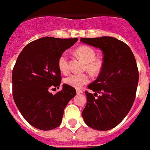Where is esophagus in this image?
Returning <instances> with one entry per match:
<instances>
[{
  "label": "esophagus",
  "mask_w": 150,
  "mask_h": 150,
  "mask_svg": "<svg viewBox=\"0 0 150 150\" xmlns=\"http://www.w3.org/2000/svg\"><path fill=\"white\" fill-rule=\"evenodd\" d=\"M76 94H81V93H83L82 90L81 89H76Z\"/></svg>",
  "instance_id": "esophagus-1"
}]
</instances>
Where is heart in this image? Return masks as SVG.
<instances>
[{"mask_svg": "<svg viewBox=\"0 0 150 150\" xmlns=\"http://www.w3.org/2000/svg\"><path fill=\"white\" fill-rule=\"evenodd\" d=\"M75 53L85 63V69L93 75L100 73L102 68V61L95 58L96 52L94 49L87 45H83L76 49ZM58 67L64 74L69 71V61L66 53L61 54L58 59ZM90 81V77L87 74H72L64 79L66 84L79 88Z\"/></svg>", "mask_w": 150, "mask_h": 150, "instance_id": "obj_1", "label": "heart"}]
</instances>
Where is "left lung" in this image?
<instances>
[{
  "instance_id": "1",
  "label": "left lung",
  "mask_w": 150,
  "mask_h": 150,
  "mask_svg": "<svg viewBox=\"0 0 150 150\" xmlns=\"http://www.w3.org/2000/svg\"><path fill=\"white\" fill-rule=\"evenodd\" d=\"M81 42L99 48L104 55L98 78L87 86L94 93L85 91L82 117L92 129L107 131L117 126L133 105L139 83L136 59L129 45L113 37L82 38Z\"/></svg>"
}]
</instances>
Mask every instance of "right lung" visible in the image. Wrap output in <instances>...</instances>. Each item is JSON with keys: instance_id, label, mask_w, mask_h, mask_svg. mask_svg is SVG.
Here are the masks:
<instances>
[{"instance_id": "1", "label": "right lung", "mask_w": 150, "mask_h": 150, "mask_svg": "<svg viewBox=\"0 0 150 150\" xmlns=\"http://www.w3.org/2000/svg\"><path fill=\"white\" fill-rule=\"evenodd\" d=\"M78 39L43 37L28 43L17 59L12 71L13 98L25 119L40 130H51L61 124L68 102L76 90L63 83L52 94L51 87L59 88L61 73L58 59Z\"/></svg>"}]
</instances>
